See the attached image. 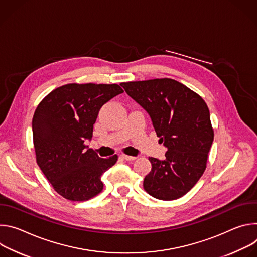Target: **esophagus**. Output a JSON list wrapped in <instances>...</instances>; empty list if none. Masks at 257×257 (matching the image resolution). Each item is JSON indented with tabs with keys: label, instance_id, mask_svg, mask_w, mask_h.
Listing matches in <instances>:
<instances>
[{
	"label": "esophagus",
	"instance_id": "1",
	"mask_svg": "<svg viewBox=\"0 0 257 257\" xmlns=\"http://www.w3.org/2000/svg\"><path fill=\"white\" fill-rule=\"evenodd\" d=\"M121 158L124 159L125 161H134V160H136V157H131V156H127V155H121Z\"/></svg>",
	"mask_w": 257,
	"mask_h": 257
}]
</instances>
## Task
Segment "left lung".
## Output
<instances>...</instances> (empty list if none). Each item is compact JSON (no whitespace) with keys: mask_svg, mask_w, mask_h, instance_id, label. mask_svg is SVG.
Returning <instances> with one entry per match:
<instances>
[{"mask_svg":"<svg viewBox=\"0 0 257 257\" xmlns=\"http://www.w3.org/2000/svg\"><path fill=\"white\" fill-rule=\"evenodd\" d=\"M121 85L149 113L157 136L168 149L164 161L149 158L152 171L144 178V190L161 200L184 196L203 175L213 141L207 104L171 78Z\"/></svg>","mask_w":257,"mask_h":257,"instance_id":"left-lung-1","label":"left lung"}]
</instances>
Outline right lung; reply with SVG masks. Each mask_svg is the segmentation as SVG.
<instances>
[{
    "label": "right lung",
    "mask_w": 257,
    "mask_h": 257,
    "mask_svg": "<svg viewBox=\"0 0 257 257\" xmlns=\"http://www.w3.org/2000/svg\"><path fill=\"white\" fill-rule=\"evenodd\" d=\"M124 92L118 84L69 83L51 91L32 119L36 163L52 187L71 201H86L103 188L101 175L118 156L101 159L87 149L100 107Z\"/></svg>",
    "instance_id": "right-lung-1"
}]
</instances>
